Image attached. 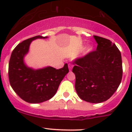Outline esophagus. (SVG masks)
Wrapping results in <instances>:
<instances>
[{"mask_svg": "<svg viewBox=\"0 0 132 132\" xmlns=\"http://www.w3.org/2000/svg\"><path fill=\"white\" fill-rule=\"evenodd\" d=\"M72 67H73L72 65H71V64H68V68H69V70H70V71H71V69H72Z\"/></svg>", "mask_w": 132, "mask_h": 132, "instance_id": "34e87169", "label": "esophagus"}]
</instances>
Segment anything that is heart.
Instances as JSON below:
<instances>
[{
  "label": "heart",
  "mask_w": 132,
  "mask_h": 132,
  "mask_svg": "<svg viewBox=\"0 0 132 132\" xmlns=\"http://www.w3.org/2000/svg\"><path fill=\"white\" fill-rule=\"evenodd\" d=\"M93 45H88V46L86 47V50H85L84 55H87V54L91 53V52L93 51Z\"/></svg>",
  "instance_id": "1"
}]
</instances>
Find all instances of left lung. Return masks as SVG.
<instances>
[{
  "mask_svg": "<svg viewBox=\"0 0 132 132\" xmlns=\"http://www.w3.org/2000/svg\"><path fill=\"white\" fill-rule=\"evenodd\" d=\"M96 50L75 61V90L80 99L93 103L107 101L122 79L121 52L111 41L94 36Z\"/></svg>",
  "mask_w": 132,
  "mask_h": 132,
  "instance_id": "1",
  "label": "left lung"
}]
</instances>
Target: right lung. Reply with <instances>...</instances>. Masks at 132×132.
Segmentation results:
<instances>
[{
	"instance_id": "1",
	"label": "right lung",
	"mask_w": 132,
	"mask_h": 132,
	"mask_svg": "<svg viewBox=\"0 0 132 132\" xmlns=\"http://www.w3.org/2000/svg\"><path fill=\"white\" fill-rule=\"evenodd\" d=\"M48 37L37 36L22 41L13 50L9 62V80L14 91L23 100L30 103H39L52 98L60 83L69 72L67 64L56 70L51 66L34 69L24 62L30 45L37 39Z\"/></svg>"
}]
</instances>
